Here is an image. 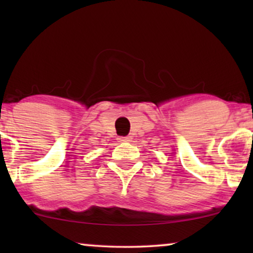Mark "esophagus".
I'll return each mask as SVG.
<instances>
[{
	"mask_svg": "<svg viewBox=\"0 0 253 253\" xmlns=\"http://www.w3.org/2000/svg\"><path fill=\"white\" fill-rule=\"evenodd\" d=\"M117 140H119L120 143H126V141H130V140H131V137H130V136H126V137H119V138H117Z\"/></svg>",
	"mask_w": 253,
	"mask_h": 253,
	"instance_id": "esophagus-1",
	"label": "esophagus"
}]
</instances>
